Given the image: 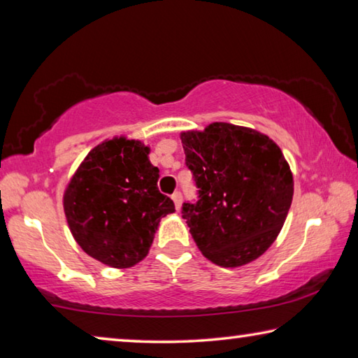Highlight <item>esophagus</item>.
Wrapping results in <instances>:
<instances>
[{"label":"esophagus","mask_w":358,"mask_h":358,"mask_svg":"<svg viewBox=\"0 0 358 358\" xmlns=\"http://www.w3.org/2000/svg\"><path fill=\"white\" fill-rule=\"evenodd\" d=\"M172 201H173V203H175V208L180 210V208H181V192H180V191H175V192L172 194Z\"/></svg>","instance_id":"1"}]
</instances>
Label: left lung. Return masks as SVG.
<instances>
[{"label": "left lung", "instance_id": "8db88e82", "mask_svg": "<svg viewBox=\"0 0 358 358\" xmlns=\"http://www.w3.org/2000/svg\"><path fill=\"white\" fill-rule=\"evenodd\" d=\"M180 138L201 197L183 205L197 248L224 268L251 264L273 245L292 203L294 177L281 148L222 121Z\"/></svg>", "mask_w": 358, "mask_h": 358}]
</instances>
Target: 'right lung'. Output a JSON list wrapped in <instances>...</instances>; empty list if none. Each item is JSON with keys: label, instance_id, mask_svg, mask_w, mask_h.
I'll use <instances>...</instances> for the list:
<instances>
[{"label": "right lung", "instance_id": "add662e5", "mask_svg": "<svg viewBox=\"0 0 358 358\" xmlns=\"http://www.w3.org/2000/svg\"><path fill=\"white\" fill-rule=\"evenodd\" d=\"M142 141L115 136L90 151L63 192L72 237L112 268H131L150 251L161 217L173 213L171 197L157 189L159 169Z\"/></svg>", "mask_w": 358, "mask_h": 358}]
</instances>
